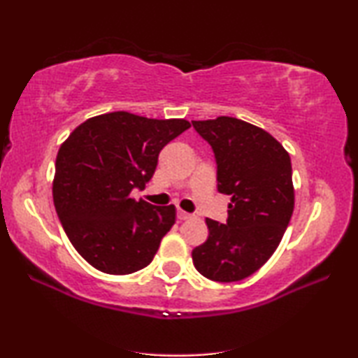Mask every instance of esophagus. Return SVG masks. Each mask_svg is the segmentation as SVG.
<instances>
[{
    "label": "esophagus",
    "instance_id": "34e87169",
    "mask_svg": "<svg viewBox=\"0 0 358 358\" xmlns=\"http://www.w3.org/2000/svg\"><path fill=\"white\" fill-rule=\"evenodd\" d=\"M178 219L179 221H187V219H190V214L182 211V210H178Z\"/></svg>",
    "mask_w": 358,
    "mask_h": 358
}]
</instances>
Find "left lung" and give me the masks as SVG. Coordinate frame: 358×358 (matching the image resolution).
<instances>
[{
  "mask_svg": "<svg viewBox=\"0 0 358 358\" xmlns=\"http://www.w3.org/2000/svg\"><path fill=\"white\" fill-rule=\"evenodd\" d=\"M213 147L217 190L230 195L227 224L206 219V241L192 251L194 266L214 282L250 277L277 250L294 210L288 152L267 131L232 117L192 122Z\"/></svg>",
  "mask_w": 358,
  "mask_h": 358,
  "instance_id": "left-lung-1",
  "label": "left lung"
}]
</instances>
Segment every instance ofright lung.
I'll list each match as a JSON object with an SVG mask.
<instances>
[{"label":"right lung","mask_w":358,"mask_h":358,"mask_svg":"<svg viewBox=\"0 0 358 358\" xmlns=\"http://www.w3.org/2000/svg\"><path fill=\"white\" fill-rule=\"evenodd\" d=\"M189 128L182 118L112 112L76 126L60 145L54 206L70 243L97 271L128 275L152 262L176 222V208L129 194L145 187L162 148Z\"/></svg>","instance_id":"1"}]
</instances>
